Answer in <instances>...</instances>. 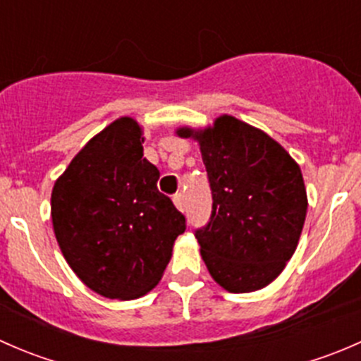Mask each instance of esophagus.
I'll return each mask as SVG.
<instances>
[{"label": "esophagus", "mask_w": 361, "mask_h": 361, "mask_svg": "<svg viewBox=\"0 0 361 361\" xmlns=\"http://www.w3.org/2000/svg\"><path fill=\"white\" fill-rule=\"evenodd\" d=\"M173 201H174V206L178 207V209L180 211H183V207H185V199H183V194H176L173 197Z\"/></svg>", "instance_id": "esophagus-1"}]
</instances>
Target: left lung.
<instances>
[{"mask_svg": "<svg viewBox=\"0 0 361 361\" xmlns=\"http://www.w3.org/2000/svg\"><path fill=\"white\" fill-rule=\"evenodd\" d=\"M176 134L199 141L209 178L213 211L195 239L211 278L232 293L264 288L283 272L304 227L300 167L269 134L231 115Z\"/></svg>", "mask_w": 361, "mask_h": 361, "instance_id": "1", "label": "left lung"}]
</instances>
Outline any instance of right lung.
Wrapping results in <instances>:
<instances>
[{"mask_svg":"<svg viewBox=\"0 0 361 361\" xmlns=\"http://www.w3.org/2000/svg\"><path fill=\"white\" fill-rule=\"evenodd\" d=\"M143 141L136 120L116 118L75 155L50 199L69 267L92 292L118 300L155 288L187 228L159 192L160 173L143 157Z\"/></svg>","mask_w":361,"mask_h":361,"instance_id":"obj_1","label":"right lung"}]
</instances>
